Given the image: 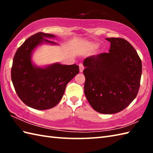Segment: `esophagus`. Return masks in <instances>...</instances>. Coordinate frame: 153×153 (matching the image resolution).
<instances>
[{"label": "esophagus", "mask_w": 153, "mask_h": 153, "mask_svg": "<svg viewBox=\"0 0 153 153\" xmlns=\"http://www.w3.org/2000/svg\"><path fill=\"white\" fill-rule=\"evenodd\" d=\"M79 71H80V72H83V70H84L83 65L82 64H80L79 65Z\"/></svg>", "instance_id": "1"}]
</instances>
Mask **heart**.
<instances>
[{
	"label": "heart",
	"mask_w": 153,
	"mask_h": 153,
	"mask_svg": "<svg viewBox=\"0 0 153 153\" xmlns=\"http://www.w3.org/2000/svg\"><path fill=\"white\" fill-rule=\"evenodd\" d=\"M97 46H98V45H97V44H93V45H92V47H93V48H95V47H97Z\"/></svg>",
	"instance_id": "b5f03b06"
}]
</instances>
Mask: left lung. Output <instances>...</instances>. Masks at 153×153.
Masks as SVG:
<instances>
[{
  "label": "left lung",
  "instance_id": "1",
  "mask_svg": "<svg viewBox=\"0 0 153 153\" xmlns=\"http://www.w3.org/2000/svg\"><path fill=\"white\" fill-rule=\"evenodd\" d=\"M110 42L108 53L86 58L84 93L97 112L111 114L122 111L137 96L142 74L137 53L122 38H106Z\"/></svg>",
  "mask_w": 153,
  "mask_h": 153
}]
</instances>
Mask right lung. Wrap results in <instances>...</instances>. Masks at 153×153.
I'll use <instances>...</instances> for the list:
<instances>
[{"mask_svg": "<svg viewBox=\"0 0 153 153\" xmlns=\"http://www.w3.org/2000/svg\"><path fill=\"white\" fill-rule=\"evenodd\" d=\"M54 35L42 32L32 35L19 47L14 55L11 78L16 92L22 102L36 110H47L57 105L68 82L79 74L76 64L54 63L44 67L32 61V54L42 44L58 45L48 39Z\"/></svg>", "mask_w": 153, "mask_h": 153, "instance_id": "obj_1", "label": "right lung"}]
</instances>
